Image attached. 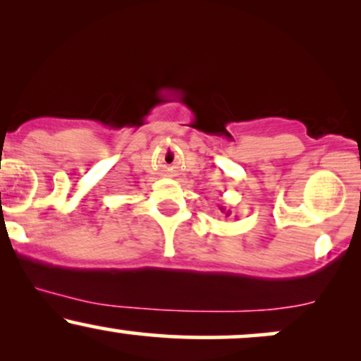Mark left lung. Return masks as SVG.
Wrapping results in <instances>:
<instances>
[{
  "label": "left lung",
  "instance_id": "1",
  "mask_svg": "<svg viewBox=\"0 0 361 361\" xmlns=\"http://www.w3.org/2000/svg\"><path fill=\"white\" fill-rule=\"evenodd\" d=\"M219 209H221V212L226 214V217H229V215H231V210H227L226 207H219Z\"/></svg>",
  "mask_w": 361,
  "mask_h": 361
}]
</instances>
